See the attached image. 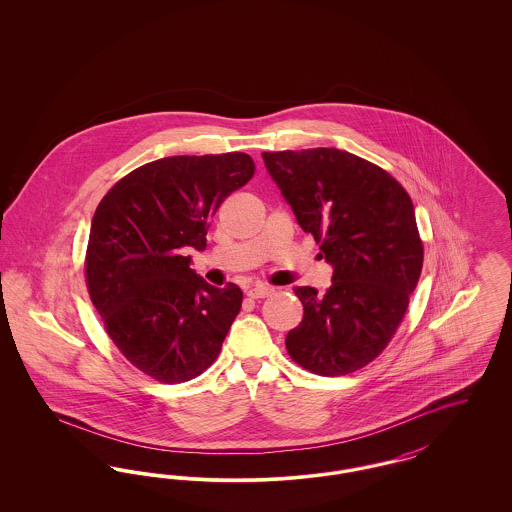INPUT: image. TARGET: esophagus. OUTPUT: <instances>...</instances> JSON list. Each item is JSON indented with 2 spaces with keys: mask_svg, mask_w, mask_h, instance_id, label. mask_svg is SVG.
Wrapping results in <instances>:
<instances>
[{
  "mask_svg": "<svg viewBox=\"0 0 512 512\" xmlns=\"http://www.w3.org/2000/svg\"><path fill=\"white\" fill-rule=\"evenodd\" d=\"M272 288H268V286H253V288H249L247 290V295L251 297V299H265L268 295H272Z\"/></svg>",
  "mask_w": 512,
  "mask_h": 512,
  "instance_id": "obj_1",
  "label": "esophagus"
}]
</instances>
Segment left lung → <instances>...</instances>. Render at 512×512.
Segmentation results:
<instances>
[{
    "label": "left lung",
    "instance_id": "8db88e82",
    "mask_svg": "<svg viewBox=\"0 0 512 512\" xmlns=\"http://www.w3.org/2000/svg\"><path fill=\"white\" fill-rule=\"evenodd\" d=\"M263 159L297 224L334 267L324 295L293 290L303 320L286 349L320 376L351 374L388 347L418 284L424 245L413 201L390 172L336 147L265 151Z\"/></svg>",
    "mask_w": 512,
    "mask_h": 512
}]
</instances>
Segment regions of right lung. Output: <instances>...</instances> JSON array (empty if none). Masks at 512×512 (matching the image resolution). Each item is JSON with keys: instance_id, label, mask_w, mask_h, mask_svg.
<instances>
[{"instance_id": "obj_1", "label": "right lung", "mask_w": 512, "mask_h": 512, "mask_svg": "<svg viewBox=\"0 0 512 512\" xmlns=\"http://www.w3.org/2000/svg\"><path fill=\"white\" fill-rule=\"evenodd\" d=\"M255 174L247 153L176 155L128 172L99 201L86 249L88 293L122 355L163 384L219 357L244 293L209 286L186 251H203L209 219Z\"/></svg>"}]
</instances>
